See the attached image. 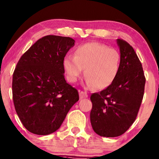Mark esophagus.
Here are the masks:
<instances>
[{
	"mask_svg": "<svg viewBox=\"0 0 159 159\" xmlns=\"http://www.w3.org/2000/svg\"><path fill=\"white\" fill-rule=\"evenodd\" d=\"M79 97H80V99H84V98H87V97H88V93H86V92L80 91Z\"/></svg>",
	"mask_w": 159,
	"mask_h": 159,
	"instance_id": "obj_1",
	"label": "esophagus"
}]
</instances>
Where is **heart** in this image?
<instances>
[{"mask_svg":"<svg viewBox=\"0 0 159 159\" xmlns=\"http://www.w3.org/2000/svg\"><path fill=\"white\" fill-rule=\"evenodd\" d=\"M121 56L116 50L97 42L78 47L74 57L67 55L62 61L68 81L76 82L84 69L88 88L102 90L112 84L118 75Z\"/></svg>","mask_w":159,"mask_h":159,"instance_id":"1","label":"heart"}]
</instances>
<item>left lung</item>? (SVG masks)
Returning a JSON list of instances; mask_svg holds the SVG:
<instances>
[{"instance_id":"8db88e82","label":"left lung","mask_w":159,"mask_h":159,"mask_svg":"<svg viewBox=\"0 0 159 159\" xmlns=\"http://www.w3.org/2000/svg\"><path fill=\"white\" fill-rule=\"evenodd\" d=\"M121 54L118 75L111 84L90 96V123L101 137H116L128 130L137 118L144 94L142 64L128 42L117 39Z\"/></svg>"}]
</instances>
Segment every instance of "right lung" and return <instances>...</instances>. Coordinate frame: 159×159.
Returning <instances> with one entry per match:
<instances>
[{"label":"right lung","mask_w":159,"mask_h":159,"mask_svg":"<svg viewBox=\"0 0 159 159\" xmlns=\"http://www.w3.org/2000/svg\"><path fill=\"white\" fill-rule=\"evenodd\" d=\"M69 37L44 36L21 57L13 75V99L24 127L48 135L60 128L79 99L78 92L64 77L62 61L75 45Z\"/></svg>","instance_id":"obj_1"}]
</instances>
